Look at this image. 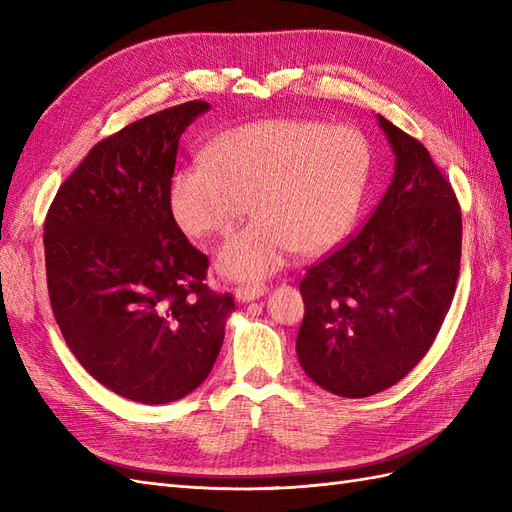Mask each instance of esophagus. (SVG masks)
Wrapping results in <instances>:
<instances>
[{
    "label": "esophagus",
    "mask_w": 512,
    "mask_h": 512,
    "mask_svg": "<svg viewBox=\"0 0 512 512\" xmlns=\"http://www.w3.org/2000/svg\"><path fill=\"white\" fill-rule=\"evenodd\" d=\"M265 294H267V286H262V284H247V286H239L235 290V297L239 303L256 301L260 297H265Z\"/></svg>",
    "instance_id": "1"
}]
</instances>
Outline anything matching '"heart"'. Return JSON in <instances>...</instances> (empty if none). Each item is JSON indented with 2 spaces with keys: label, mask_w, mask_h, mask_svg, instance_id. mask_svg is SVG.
Masks as SVG:
<instances>
[{
  "label": "heart",
  "mask_w": 512,
  "mask_h": 512,
  "mask_svg": "<svg viewBox=\"0 0 512 512\" xmlns=\"http://www.w3.org/2000/svg\"><path fill=\"white\" fill-rule=\"evenodd\" d=\"M371 153L352 126L265 119L220 136L205 164L170 179L168 203L185 235H226L215 267L226 280H262L286 258L327 252L346 237L367 190Z\"/></svg>",
  "instance_id": "1"
}]
</instances>
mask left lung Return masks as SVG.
I'll return each instance as SVG.
<instances>
[{
  "label": "left lung",
  "instance_id": "8db88e82",
  "mask_svg": "<svg viewBox=\"0 0 512 512\" xmlns=\"http://www.w3.org/2000/svg\"><path fill=\"white\" fill-rule=\"evenodd\" d=\"M395 170L359 235L309 267L297 356L339 397L397 384L436 339L461 260V211L451 183L416 138L376 115Z\"/></svg>",
  "mask_w": 512,
  "mask_h": 512
}]
</instances>
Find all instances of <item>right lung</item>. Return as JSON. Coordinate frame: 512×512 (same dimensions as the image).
Masks as SVG:
<instances>
[{
    "label": "right lung",
    "mask_w": 512,
    "mask_h": 512,
    "mask_svg": "<svg viewBox=\"0 0 512 512\" xmlns=\"http://www.w3.org/2000/svg\"><path fill=\"white\" fill-rule=\"evenodd\" d=\"M185 102L104 138L61 185L44 222L46 284L68 348L106 389L160 406L190 395L218 359L230 294L168 203L179 138L209 111Z\"/></svg>",
    "instance_id": "add662e5"
}]
</instances>
